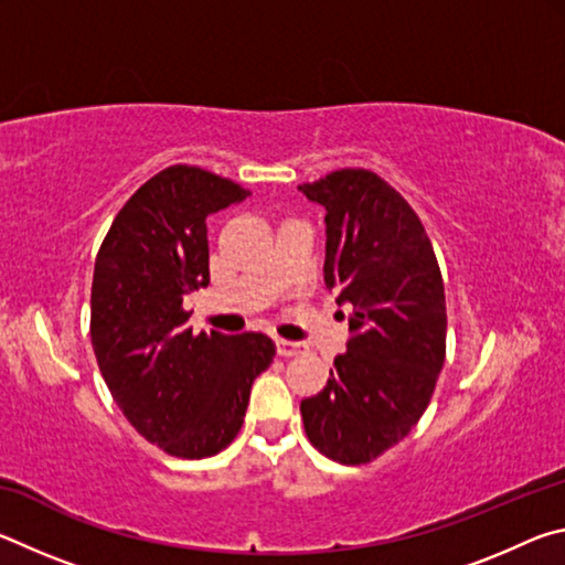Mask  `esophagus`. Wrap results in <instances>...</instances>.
Wrapping results in <instances>:
<instances>
[{
	"label": "esophagus",
	"instance_id": "obj_1",
	"mask_svg": "<svg viewBox=\"0 0 565 565\" xmlns=\"http://www.w3.org/2000/svg\"><path fill=\"white\" fill-rule=\"evenodd\" d=\"M276 351H279V356H296V353H301L303 347L299 341H289V339H276Z\"/></svg>",
	"mask_w": 565,
	"mask_h": 565
}]
</instances>
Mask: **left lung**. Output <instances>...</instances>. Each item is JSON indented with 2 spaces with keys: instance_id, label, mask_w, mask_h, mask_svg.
Returning a JSON list of instances; mask_svg holds the SVG:
<instances>
[{
  "instance_id": "1",
  "label": "left lung",
  "mask_w": 565,
  "mask_h": 565,
  "mask_svg": "<svg viewBox=\"0 0 565 565\" xmlns=\"http://www.w3.org/2000/svg\"><path fill=\"white\" fill-rule=\"evenodd\" d=\"M327 209L323 281L347 303L351 339L321 394L301 401L309 441L331 461L379 458L424 416L446 359V296L414 209L369 169L301 184Z\"/></svg>"
}]
</instances>
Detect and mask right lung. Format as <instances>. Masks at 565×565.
<instances>
[{"label": "right lung", "mask_w": 565, "mask_h": 565, "mask_svg": "<svg viewBox=\"0 0 565 565\" xmlns=\"http://www.w3.org/2000/svg\"><path fill=\"white\" fill-rule=\"evenodd\" d=\"M248 191L177 164L134 191L94 264L92 347L129 424L179 458L214 456L244 424L254 379L271 366L266 333L189 329L184 296L209 284L206 216Z\"/></svg>", "instance_id": "1"}]
</instances>
